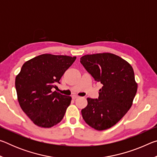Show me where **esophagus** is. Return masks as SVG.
Listing matches in <instances>:
<instances>
[{"label": "esophagus", "mask_w": 157, "mask_h": 157, "mask_svg": "<svg viewBox=\"0 0 157 157\" xmlns=\"http://www.w3.org/2000/svg\"><path fill=\"white\" fill-rule=\"evenodd\" d=\"M79 98V96L78 95H72V98L73 100H75V99H77V98Z\"/></svg>", "instance_id": "1"}]
</instances>
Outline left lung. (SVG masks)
Wrapping results in <instances>:
<instances>
[{"instance_id":"obj_1","label":"left lung","mask_w":157,"mask_h":157,"mask_svg":"<svg viewBox=\"0 0 157 157\" xmlns=\"http://www.w3.org/2000/svg\"><path fill=\"white\" fill-rule=\"evenodd\" d=\"M80 63L103 85L98 98H87L88 105L81 111L82 118L95 129H107L132 107L137 91L134 70L125 60L111 53L84 55Z\"/></svg>"}]
</instances>
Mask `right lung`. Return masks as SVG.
Segmentation results:
<instances>
[{
    "mask_svg": "<svg viewBox=\"0 0 157 157\" xmlns=\"http://www.w3.org/2000/svg\"><path fill=\"white\" fill-rule=\"evenodd\" d=\"M76 57L44 54L26 62L15 79L22 110L37 126L51 127L62 120L71 97L52 89Z\"/></svg>",
    "mask_w": 157,
    "mask_h": 157,
    "instance_id": "add662e5",
    "label": "right lung"
}]
</instances>
